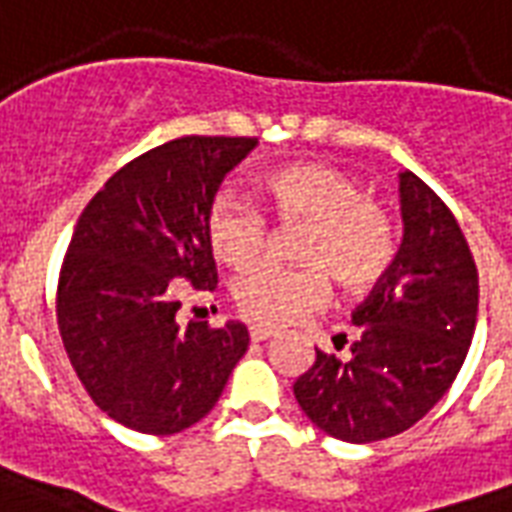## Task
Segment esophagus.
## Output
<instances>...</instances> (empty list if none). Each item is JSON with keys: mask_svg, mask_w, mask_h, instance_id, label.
Instances as JSON below:
<instances>
[{"mask_svg": "<svg viewBox=\"0 0 512 512\" xmlns=\"http://www.w3.org/2000/svg\"><path fill=\"white\" fill-rule=\"evenodd\" d=\"M249 336H252V342H266L271 336H276L274 328H268V325H252L249 328Z\"/></svg>", "mask_w": 512, "mask_h": 512, "instance_id": "obj_1", "label": "esophagus"}]
</instances>
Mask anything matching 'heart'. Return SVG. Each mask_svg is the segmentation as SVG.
Instances as JSON below:
<instances>
[{"mask_svg": "<svg viewBox=\"0 0 512 512\" xmlns=\"http://www.w3.org/2000/svg\"><path fill=\"white\" fill-rule=\"evenodd\" d=\"M260 189L282 222H306L304 268L257 266L233 282L238 312L252 323L285 325L328 301L331 276L347 290H366L388 274L396 257V227L358 181L320 162H293L263 173ZM211 252L230 268L252 266L266 246L263 211L236 192L214 198L206 217Z\"/></svg>", "mask_w": 512, "mask_h": 512, "instance_id": "obj_1", "label": "heart"}]
</instances>
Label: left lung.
Wrapping results in <instances>:
<instances>
[{
    "instance_id": "obj_1",
    "label": "left lung",
    "mask_w": 512,
    "mask_h": 512,
    "mask_svg": "<svg viewBox=\"0 0 512 512\" xmlns=\"http://www.w3.org/2000/svg\"><path fill=\"white\" fill-rule=\"evenodd\" d=\"M399 198L401 246L352 314L350 361L317 350L293 385L317 429L355 445L415 426L453 385L478 323V268L456 217L410 170Z\"/></svg>"
}]
</instances>
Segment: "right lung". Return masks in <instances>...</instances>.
<instances>
[{"label": "right lung", "mask_w": 512, "mask_h": 512, "mask_svg": "<svg viewBox=\"0 0 512 512\" xmlns=\"http://www.w3.org/2000/svg\"><path fill=\"white\" fill-rule=\"evenodd\" d=\"M255 138L187 135L127 162L83 208L56 295L64 350L108 418L179 434L206 418L249 347L238 320L179 325L181 293H214L206 217Z\"/></svg>", "instance_id": "right-lung-1"}]
</instances>
